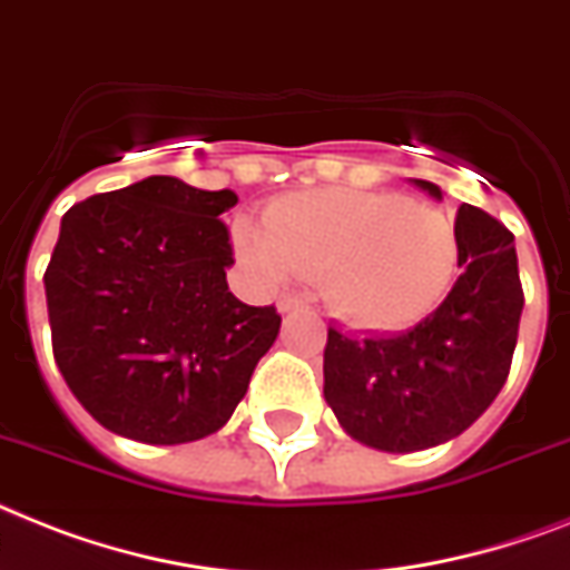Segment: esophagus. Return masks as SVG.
Returning <instances> with one entry per match:
<instances>
[{"instance_id": "esophagus-1", "label": "esophagus", "mask_w": 570, "mask_h": 570, "mask_svg": "<svg viewBox=\"0 0 570 570\" xmlns=\"http://www.w3.org/2000/svg\"><path fill=\"white\" fill-rule=\"evenodd\" d=\"M301 307H304V301H301L298 295H281V298H277V309H281V313H293V309Z\"/></svg>"}]
</instances>
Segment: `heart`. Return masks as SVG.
<instances>
[{
	"mask_svg": "<svg viewBox=\"0 0 570 570\" xmlns=\"http://www.w3.org/2000/svg\"><path fill=\"white\" fill-rule=\"evenodd\" d=\"M234 239L266 281L322 277L333 313L368 331H397L428 316L460 263L451 216L401 193H295L272 202L266 228L239 219Z\"/></svg>",
	"mask_w": 570,
	"mask_h": 570,
	"instance_id": "1",
	"label": "heart"
}]
</instances>
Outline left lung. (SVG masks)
Listing matches in <instances>:
<instances>
[{"instance_id": "obj_1", "label": "left lung", "mask_w": 570, "mask_h": 570, "mask_svg": "<svg viewBox=\"0 0 570 570\" xmlns=\"http://www.w3.org/2000/svg\"><path fill=\"white\" fill-rule=\"evenodd\" d=\"M413 184L442 202L436 184ZM453 228L460 277L413 331H327L325 401L360 445L413 453L451 442L507 383L524 309L515 237L471 205L460 207Z\"/></svg>"}]
</instances>
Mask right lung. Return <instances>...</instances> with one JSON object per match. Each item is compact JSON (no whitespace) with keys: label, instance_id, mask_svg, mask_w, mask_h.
Listing matches in <instances>:
<instances>
[{"label":"right lung","instance_id":"right-lung-1","mask_svg":"<svg viewBox=\"0 0 570 570\" xmlns=\"http://www.w3.org/2000/svg\"><path fill=\"white\" fill-rule=\"evenodd\" d=\"M234 205L230 189L151 175L60 219L43 277L55 363L110 433L146 445L210 436L275 345V307H248L228 289L219 216Z\"/></svg>","mask_w":570,"mask_h":570}]
</instances>
